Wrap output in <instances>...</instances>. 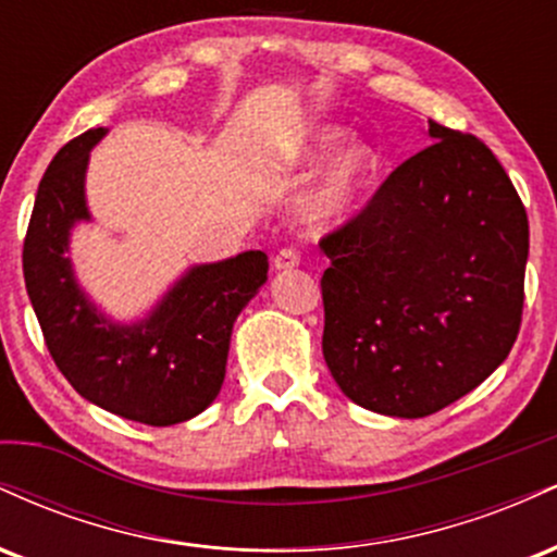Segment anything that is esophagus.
<instances>
[{
	"mask_svg": "<svg viewBox=\"0 0 557 557\" xmlns=\"http://www.w3.org/2000/svg\"><path fill=\"white\" fill-rule=\"evenodd\" d=\"M298 261H300V257H298L296 248H283V251L274 257L272 264L277 272H285V270H293V267H298Z\"/></svg>",
	"mask_w": 557,
	"mask_h": 557,
	"instance_id": "esophagus-1",
	"label": "esophagus"
}]
</instances>
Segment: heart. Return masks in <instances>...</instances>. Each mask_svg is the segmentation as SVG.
Returning <instances> with one entry per match:
<instances>
[{"label":"heart","mask_w":557,"mask_h":557,"mask_svg":"<svg viewBox=\"0 0 557 557\" xmlns=\"http://www.w3.org/2000/svg\"><path fill=\"white\" fill-rule=\"evenodd\" d=\"M343 138V127L317 125L306 131L300 138L298 162H319L332 146ZM376 172H380V157L374 146L367 140H348L332 154L327 168L322 170L314 190L306 201V214L317 227H341L350 220L372 194Z\"/></svg>","instance_id":"1"}]
</instances>
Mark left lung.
Returning <instances> with one entry per match:
<instances>
[{"label":"left lung","instance_id":"obj_1","mask_svg":"<svg viewBox=\"0 0 557 557\" xmlns=\"http://www.w3.org/2000/svg\"><path fill=\"white\" fill-rule=\"evenodd\" d=\"M432 144L319 248L322 350L356 406L421 419L482 385L521 327L529 220L482 140L430 120Z\"/></svg>","mask_w":557,"mask_h":557}]
</instances>
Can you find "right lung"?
Segmentation results:
<instances>
[{
  "instance_id": "add662e5",
  "label": "right lung",
  "mask_w": 557,
  "mask_h": 557,
  "mask_svg": "<svg viewBox=\"0 0 557 557\" xmlns=\"http://www.w3.org/2000/svg\"><path fill=\"white\" fill-rule=\"evenodd\" d=\"M107 127H91L57 151L23 243V277L49 354L94 406L151 426L181 424L212 406L225 382L235 319L267 283V253L243 251L196 264L136 322H114L88 298L70 233L91 222L86 170Z\"/></svg>"
}]
</instances>
